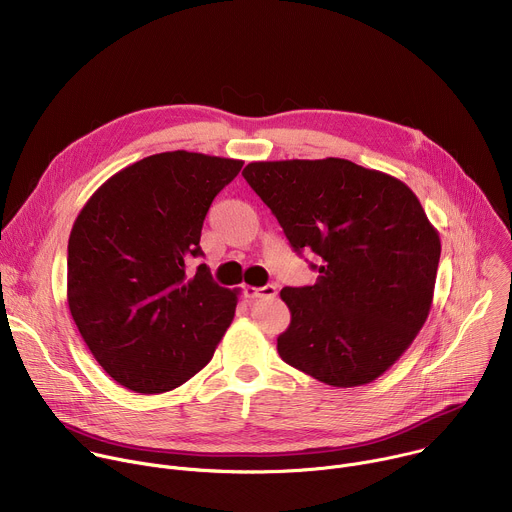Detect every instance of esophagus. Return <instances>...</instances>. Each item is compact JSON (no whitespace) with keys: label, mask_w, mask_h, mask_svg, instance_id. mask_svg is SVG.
Wrapping results in <instances>:
<instances>
[{"label":"esophagus","mask_w":512,"mask_h":512,"mask_svg":"<svg viewBox=\"0 0 512 512\" xmlns=\"http://www.w3.org/2000/svg\"><path fill=\"white\" fill-rule=\"evenodd\" d=\"M245 298H275L277 296V287L275 285H265V287H253V285H245L243 287Z\"/></svg>","instance_id":"esophagus-1"}]
</instances>
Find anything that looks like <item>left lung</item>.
I'll return each mask as SVG.
<instances>
[{"mask_svg": "<svg viewBox=\"0 0 512 512\" xmlns=\"http://www.w3.org/2000/svg\"><path fill=\"white\" fill-rule=\"evenodd\" d=\"M243 176L289 245L320 257L314 285L281 289L291 320L279 356L332 387L373 383L411 346L433 302L442 243L419 198L342 158L251 162Z\"/></svg>", "mask_w": 512, "mask_h": 512, "instance_id": "left-lung-1", "label": "left lung"}]
</instances>
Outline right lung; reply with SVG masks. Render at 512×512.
Masks as SVG:
<instances>
[{
  "label": "right lung",
  "mask_w": 512,
  "mask_h": 512,
  "mask_svg": "<svg viewBox=\"0 0 512 512\" xmlns=\"http://www.w3.org/2000/svg\"><path fill=\"white\" fill-rule=\"evenodd\" d=\"M241 160L186 150L143 158L101 184L72 225L66 300L85 344L119 385L156 395L210 362L235 318L239 289L218 287L200 231Z\"/></svg>",
  "instance_id": "right-lung-1"
}]
</instances>
